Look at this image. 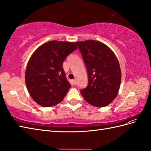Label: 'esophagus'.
I'll return each mask as SVG.
<instances>
[{
  "label": "esophagus",
  "mask_w": 151,
  "mask_h": 151,
  "mask_svg": "<svg viewBox=\"0 0 151 151\" xmlns=\"http://www.w3.org/2000/svg\"><path fill=\"white\" fill-rule=\"evenodd\" d=\"M72 82H73V83L74 84V85H75V84H76V80H73Z\"/></svg>",
  "instance_id": "1"
}]
</instances>
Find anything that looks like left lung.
Instances as JSON below:
<instances>
[{"label": "left lung", "mask_w": 151, "mask_h": 151, "mask_svg": "<svg viewBox=\"0 0 151 151\" xmlns=\"http://www.w3.org/2000/svg\"><path fill=\"white\" fill-rule=\"evenodd\" d=\"M86 66L88 84L80 93L87 103L106 107L118 94L121 83V69L116 55L99 41L76 42Z\"/></svg>", "instance_id": "left-lung-1"}]
</instances>
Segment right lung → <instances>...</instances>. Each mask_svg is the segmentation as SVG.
I'll return each instance as SVG.
<instances>
[{"mask_svg":"<svg viewBox=\"0 0 151 151\" xmlns=\"http://www.w3.org/2000/svg\"><path fill=\"white\" fill-rule=\"evenodd\" d=\"M77 49L74 42L52 40L38 47L27 63L25 81L30 96L40 106H56L64 99L71 84L63 62Z\"/></svg>","mask_w":151,"mask_h":151,"instance_id":"obj_1","label":"right lung"}]
</instances>
